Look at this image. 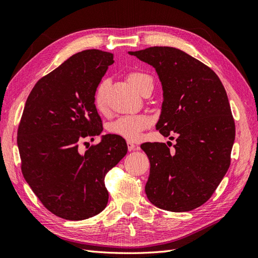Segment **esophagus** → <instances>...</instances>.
<instances>
[{"mask_svg": "<svg viewBox=\"0 0 258 258\" xmlns=\"http://www.w3.org/2000/svg\"><path fill=\"white\" fill-rule=\"evenodd\" d=\"M127 146H128V150H129V152H132V151H137V150H139V146H138V145H136L135 143L130 142V141H128V142H127Z\"/></svg>", "mask_w": 258, "mask_h": 258, "instance_id": "1", "label": "esophagus"}]
</instances>
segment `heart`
<instances>
[{
    "mask_svg": "<svg viewBox=\"0 0 258 258\" xmlns=\"http://www.w3.org/2000/svg\"><path fill=\"white\" fill-rule=\"evenodd\" d=\"M127 80L140 93H141L146 85L153 84L152 76L142 71H131L127 75ZM108 86H110L108 80H102L98 84L95 95H93V103H95L96 108L100 113H103L106 110V95ZM150 117L144 114L123 116L112 122L108 130L113 135L119 136L128 140V141H137L141 138L142 131L150 126Z\"/></svg>",
    "mask_w": 258,
    "mask_h": 258,
    "instance_id": "obj_1",
    "label": "heart"
}]
</instances>
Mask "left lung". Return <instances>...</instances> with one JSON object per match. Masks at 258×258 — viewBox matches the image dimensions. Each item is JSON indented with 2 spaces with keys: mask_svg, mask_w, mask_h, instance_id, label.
<instances>
[{
  "mask_svg": "<svg viewBox=\"0 0 258 258\" xmlns=\"http://www.w3.org/2000/svg\"><path fill=\"white\" fill-rule=\"evenodd\" d=\"M155 68L163 90L160 118L156 124L166 143L146 142L150 159L146 196L154 206L187 212L207 202L230 166L236 126L227 93L213 70L173 47L130 51Z\"/></svg>",
  "mask_w": 258,
  "mask_h": 258,
  "instance_id": "8db88e82",
  "label": "left lung"
}]
</instances>
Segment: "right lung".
<instances>
[{
    "label": "right lung",
    "instance_id": "1",
    "mask_svg": "<svg viewBox=\"0 0 258 258\" xmlns=\"http://www.w3.org/2000/svg\"><path fill=\"white\" fill-rule=\"evenodd\" d=\"M113 57L99 49L73 54L35 84L23 108L17 132L22 175L43 206L64 220L104 210V177L128 151L121 137L106 135L80 152L81 142L103 130L93 95Z\"/></svg>",
    "mask_w": 258,
    "mask_h": 258
}]
</instances>
